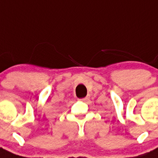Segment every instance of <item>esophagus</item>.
<instances>
[{"label":"esophagus","instance_id":"obj_1","mask_svg":"<svg viewBox=\"0 0 158 158\" xmlns=\"http://www.w3.org/2000/svg\"><path fill=\"white\" fill-rule=\"evenodd\" d=\"M89 100V96H86V97H85V98L81 99V100H82V101H85V100Z\"/></svg>","mask_w":158,"mask_h":158}]
</instances>
